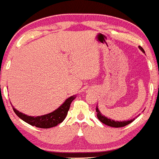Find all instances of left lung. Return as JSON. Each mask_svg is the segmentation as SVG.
<instances>
[{
  "mask_svg": "<svg viewBox=\"0 0 159 159\" xmlns=\"http://www.w3.org/2000/svg\"><path fill=\"white\" fill-rule=\"evenodd\" d=\"M139 47V49L142 50V52H143V53H145V51H144L143 48H142V47ZM96 112H97L98 119H99V120L101 122H102V123L105 124V125H109V126H111V127H115V128L124 127V126H125V125H129V123H131V122H133V121L135 120V119H131V120H129V121H122V122L114 121V120H112V119H108V118H106V116H102V114H101V112L99 111V109H98L97 107H96Z\"/></svg>",
  "mask_w": 159,
  "mask_h": 159,
  "instance_id": "left-lung-1",
  "label": "left lung"
}]
</instances>
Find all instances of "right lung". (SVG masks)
<instances>
[{
    "label": "right lung",
    "mask_w": 159,
    "mask_h": 159,
    "mask_svg": "<svg viewBox=\"0 0 159 159\" xmlns=\"http://www.w3.org/2000/svg\"><path fill=\"white\" fill-rule=\"evenodd\" d=\"M74 99V96H71V97L68 98L65 101L64 103L61 105L55 111L49 114H47V115L37 116V117L29 116L25 115V114L21 113L19 111H17V109H14V107H13V109H14L16 115L18 116L19 118H20L22 120H24V122H27V123L37 127V128L49 129L56 126V125L61 123L64 120L66 115H67L69 109H70V104H71V102H73Z\"/></svg>",
    "instance_id": "1"
}]
</instances>
